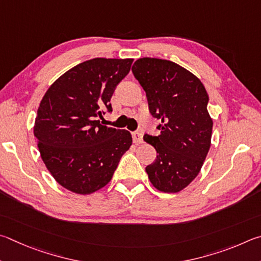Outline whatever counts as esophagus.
Returning a JSON list of instances; mask_svg holds the SVG:
<instances>
[{
	"mask_svg": "<svg viewBox=\"0 0 261 261\" xmlns=\"http://www.w3.org/2000/svg\"><path fill=\"white\" fill-rule=\"evenodd\" d=\"M133 141L135 144H141L143 142V139H142V133L141 132H135L133 133Z\"/></svg>",
	"mask_w": 261,
	"mask_h": 261,
	"instance_id": "obj_1",
	"label": "esophagus"
}]
</instances>
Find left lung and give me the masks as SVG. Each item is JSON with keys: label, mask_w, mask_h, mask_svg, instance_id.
<instances>
[{"label": "left lung", "mask_w": 261, "mask_h": 261, "mask_svg": "<svg viewBox=\"0 0 261 261\" xmlns=\"http://www.w3.org/2000/svg\"><path fill=\"white\" fill-rule=\"evenodd\" d=\"M147 94L150 112L162 122L158 136L144 135L157 158L145 167L154 188L174 194L198 175L211 147L208 94L197 76L174 62L140 58L132 67Z\"/></svg>", "instance_id": "8db88e82"}]
</instances>
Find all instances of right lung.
<instances>
[{
	"label": "right lung",
	"instance_id": "1",
	"mask_svg": "<svg viewBox=\"0 0 261 261\" xmlns=\"http://www.w3.org/2000/svg\"><path fill=\"white\" fill-rule=\"evenodd\" d=\"M134 59L93 58L61 75L45 91L34 122L41 158L64 188L89 195L111 181L130 148L126 129L104 126L103 110Z\"/></svg>",
	"mask_w": 261,
	"mask_h": 261
}]
</instances>
